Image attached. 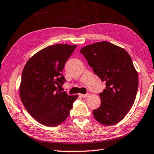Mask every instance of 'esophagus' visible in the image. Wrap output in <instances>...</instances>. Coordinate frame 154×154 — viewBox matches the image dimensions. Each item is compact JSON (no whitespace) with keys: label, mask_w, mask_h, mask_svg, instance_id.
Here are the masks:
<instances>
[{"label":"esophagus","mask_w":154,"mask_h":154,"mask_svg":"<svg viewBox=\"0 0 154 154\" xmlns=\"http://www.w3.org/2000/svg\"><path fill=\"white\" fill-rule=\"evenodd\" d=\"M80 96H81L82 97H83V98H87L88 97V94H79Z\"/></svg>","instance_id":"34e87169"}]
</instances>
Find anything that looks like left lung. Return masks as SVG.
I'll return each instance as SVG.
<instances>
[{"mask_svg":"<svg viewBox=\"0 0 154 154\" xmlns=\"http://www.w3.org/2000/svg\"><path fill=\"white\" fill-rule=\"evenodd\" d=\"M106 89L99 93L101 105L93 111L102 125L118 123L130 110L138 88V76L127 51L109 42L88 45L80 50Z\"/></svg>","mask_w":154,"mask_h":154,"instance_id":"left-lung-1","label":"left lung"}]
</instances>
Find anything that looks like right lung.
Returning <instances> with one entry per match:
<instances>
[{"mask_svg":"<svg viewBox=\"0 0 154 154\" xmlns=\"http://www.w3.org/2000/svg\"><path fill=\"white\" fill-rule=\"evenodd\" d=\"M76 45H55L28 60L22 72L20 96L26 110L43 125L55 127L66 119L78 95L57 90L66 82V62Z\"/></svg>","mask_w":154,"mask_h":154,"instance_id":"1","label":"right lung"}]
</instances>
